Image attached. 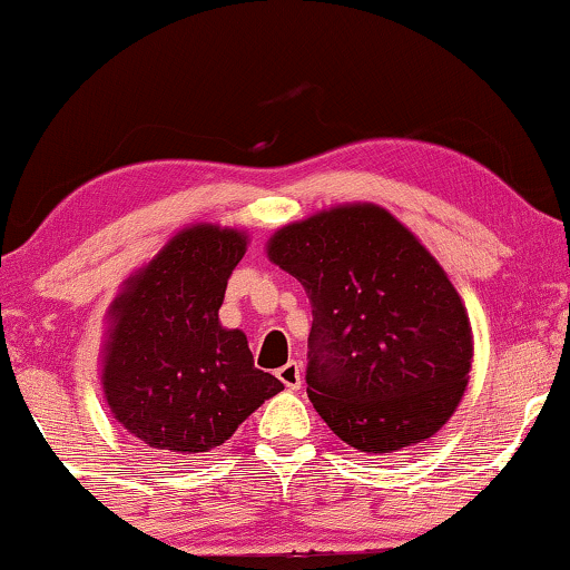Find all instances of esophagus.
I'll return each instance as SVG.
<instances>
[{"mask_svg": "<svg viewBox=\"0 0 570 570\" xmlns=\"http://www.w3.org/2000/svg\"><path fill=\"white\" fill-rule=\"evenodd\" d=\"M277 376H279V382H283L287 390H298V387H301V382H303V376H301V366L295 364V361H291V364H285L283 368H279Z\"/></svg>", "mask_w": 570, "mask_h": 570, "instance_id": "obj_1", "label": "esophagus"}]
</instances>
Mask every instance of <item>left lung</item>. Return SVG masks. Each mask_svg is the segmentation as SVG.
Returning a JSON list of instances; mask_svg holds the SVG:
<instances>
[{"label":"left lung","mask_w":570,"mask_h":570,"mask_svg":"<svg viewBox=\"0 0 570 570\" xmlns=\"http://www.w3.org/2000/svg\"><path fill=\"white\" fill-rule=\"evenodd\" d=\"M312 301L308 401L340 440L393 453L432 438L471 368L463 303L430 250L380 206H337L269 240Z\"/></svg>","instance_id":"8db88e82"}]
</instances>
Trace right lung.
<instances>
[{"mask_svg":"<svg viewBox=\"0 0 570 570\" xmlns=\"http://www.w3.org/2000/svg\"><path fill=\"white\" fill-rule=\"evenodd\" d=\"M243 254L238 230L190 227L115 303L105 395L115 419L149 448L206 453L283 390L254 366L246 335L219 324Z\"/></svg>","mask_w":570,"mask_h":570,"instance_id":"add662e5","label":"right lung"}]
</instances>
